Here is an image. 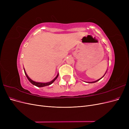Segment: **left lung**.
<instances>
[{
	"mask_svg": "<svg viewBox=\"0 0 129 129\" xmlns=\"http://www.w3.org/2000/svg\"><path fill=\"white\" fill-rule=\"evenodd\" d=\"M102 78H101L100 79H99V80H97V81H94V82H88V83H95V82H97L98 81L100 80L101 79H102Z\"/></svg>",
	"mask_w": 129,
	"mask_h": 129,
	"instance_id": "left-lung-1",
	"label": "left lung"
}]
</instances>
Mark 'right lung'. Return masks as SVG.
I'll list each match as a JSON object with an SVG mask.
<instances>
[{
	"mask_svg": "<svg viewBox=\"0 0 129 129\" xmlns=\"http://www.w3.org/2000/svg\"><path fill=\"white\" fill-rule=\"evenodd\" d=\"M24 72H25V75H26L27 78V79H28V80H29V81L30 82L32 83V84H33V85H36V86L38 87H43L47 86V85H50L52 83H53L54 81H55V80L57 79L58 76V74L56 76V77L55 78V79H54V80H53L52 81L49 82H47V83H40V82H35V81L31 80L30 78L28 76V75H27V74H26V72L25 71V69H24Z\"/></svg>",
	"mask_w": 129,
	"mask_h": 129,
	"instance_id": "right-lung-1",
	"label": "right lung"
}]
</instances>
